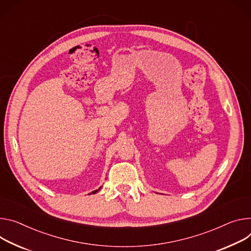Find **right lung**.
<instances>
[{
	"label": "right lung",
	"instance_id": "add662e5",
	"mask_svg": "<svg viewBox=\"0 0 251 251\" xmlns=\"http://www.w3.org/2000/svg\"><path fill=\"white\" fill-rule=\"evenodd\" d=\"M100 189H101V187H100V188H99V189H97V190H94V191H93V192H92V194H95V193H96V192H98V191H99V190H100Z\"/></svg>",
	"mask_w": 251,
	"mask_h": 251
}]
</instances>
